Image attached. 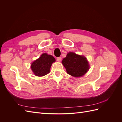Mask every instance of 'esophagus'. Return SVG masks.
<instances>
[{"label": "esophagus", "mask_w": 122, "mask_h": 122, "mask_svg": "<svg viewBox=\"0 0 122 122\" xmlns=\"http://www.w3.org/2000/svg\"><path fill=\"white\" fill-rule=\"evenodd\" d=\"M57 61H58V62H61V57H58L57 58Z\"/></svg>", "instance_id": "obj_1"}]
</instances>
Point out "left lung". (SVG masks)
Returning <instances> with one entry per match:
<instances>
[{"label":"left lung","instance_id":"obj_1","mask_svg":"<svg viewBox=\"0 0 122 122\" xmlns=\"http://www.w3.org/2000/svg\"><path fill=\"white\" fill-rule=\"evenodd\" d=\"M61 62L67 73L75 77L83 76L90 69L86 58L74 52L68 53Z\"/></svg>","mask_w":122,"mask_h":122}]
</instances>
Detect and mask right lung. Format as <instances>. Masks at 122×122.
Wrapping results in <instances>:
<instances>
[{"mask_svg":"<svg viewBox=\"0 0 122 122\" xmlns=\"http://www.w3.org/2000/svg\"><path fill=\"white\" fill-rule=\"evenodd\" d=\"M55 61V59L52 55L43 53L31 64V69L36 76H45L50 72L51 65Z\"/></svg>","mask_w":122,"mask_h":122,"instance_id":"right-lung-1","label":"right lung"}]
</instances>
